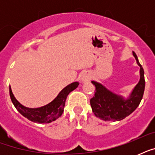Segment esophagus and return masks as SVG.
Here are the masks:
<instances>
[{"label":"esophagus","instance_id":"1","mask_svg":"<svg viewBox=\"0 0 155 155\" xmlns=\"http://www.w3.org/2000/svg\"><path fill=\"white\" fill-rule=\"evenodd\" d=\"M85 80H86V79H84V81H85Z\"/></svg>","mask_w":155,"mask_h":155}]
</instances>
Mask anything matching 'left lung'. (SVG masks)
I'll return each mask as SVG.
<instances>
[{"label": "left lung", "instance_id": "left-lung-1", "mask_svg": "<svg viewBox=\"0 0 155 155\" xmlns=\"http://www.w3.org/2000/svg\"><path fill=\"white\" fill-rule=\"evenodd\" d=\"M137 65L140 67V80L133 89L127 99L113 93L104 86L92 81L96 87L94 97L90 100L92 112L95 116L104 120H120L134 112L142 101L145 90L144 70L140 64L137 54L133 52Z\"/></svg>", "mask_w": 155, "mask_h": 155}]
</instances>
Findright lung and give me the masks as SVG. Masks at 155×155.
<instances>
[{
	"label": "right lung",
	"mask_w": 155,
	"mask_h": 155,
	"mask_svg": "<svg viewBox=\"0 0 155 155\" xmlns=\"http://www.w3.org/2000/svg\"><path fill=\"white\" fill-rule=\"evenodd\" d=\"M78 85V82L71 83L64 87L51 103L40 108H30L21 104L14 97L11 88L9 89V96L17 110L28 120L36 123H51L60 117L63 114L66 99L68 94L75 90Z\"/></svg>",
	"instance_id": "1"
}]
</instances>
